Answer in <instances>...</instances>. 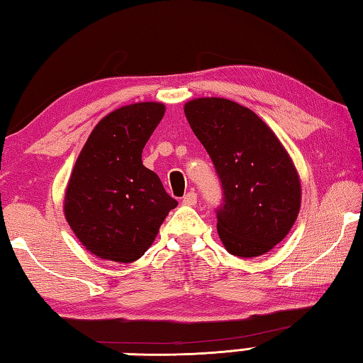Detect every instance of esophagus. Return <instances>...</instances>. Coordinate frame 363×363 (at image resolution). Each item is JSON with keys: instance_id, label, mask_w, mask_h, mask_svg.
Returning a JSON list of instances; mask_svg holds the SVG:
<instances>
[{"instance_id": "esophagus-1", "label": "esophagus", "mask_w": 363, "mask_h": 363, "mask_svg": "<svg viewBox=\"0 0 363 363\" xmlns=\"http://www.w3.org/2000/svg\"><path fill=\"white\" fill-rule=\"evenodd\" d=\"M182 203L184 204H189V206H194V204H196V192H194V190H190L189 194L184 195Z\"/></svg>"}]
</instances>
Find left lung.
<instances>
[{
    "mask_svg": "<svg viewBox=\"0 0 363 363\" xmlns=\"http://www.w3.org/2000/svg\"><path fill=\"white\" fill-rule=\"evenodd\" d=\"M184 113L222 184L216 214L223 246L246 259L272 250L291 232L301 203L287 150L259 116L225 98H196Z\"/></svg>",
    "mask_w": 363,
    "mask_h": 363,
    "instance_id": "obj_1",
    "label": "left lung"
}]
</instances>
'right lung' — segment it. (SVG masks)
I'll list each match as a JSON object with an SVG mask.
<instances>
[{
    "instance_id": "right-lung-1",
    "label": "right lung",
    "mask_w": 363,
    "mask_h": 363,
    "mask_svg": "<svg viewBox=\"0 0 363 363\" xmlns=\"http://www.w3.org/2000/svg\"><path fill=\"white\" fill-rule=\"evenodd\" d=\"M163 114V104L152 101L118 108L98 122L77 157L65 194V217L98 259L138 260L177 206L141 160Z\"/></svg>"
}]
</instances>
